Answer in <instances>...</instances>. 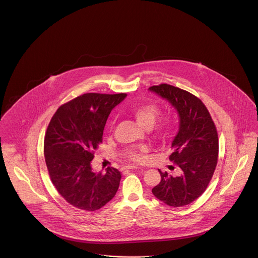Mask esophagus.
Wrapping results in <instances>:
<instances>
[{
    "label": "esophagus",
    "instance_id": "34e87169",
    "mask_svg": "<svg viewBox=\"0 0 258 258\" xmlns=\"http://www.w3.org/2000/svg\"><path fill=\"white\" fill-rule=\"evenodd\" d=\"M137 168H138V166L127 165V166H124V167H123V169H122V170H134V169H137Z\"/></svg>",
    "mask_w": 258,
    "mask_h": 258
}]
</instances>
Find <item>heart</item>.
I'll return each instance as SVG.
<instances>
[{"mask_svg": "<svg viewBox=\"0 0 258 258\" xmlns=\"http://www.w3.org/2000/svg\"><path fill=\"white\" fill-rule=\"evenodd\" d=\"M132 114L136 120V122L144 127H151L154 124L160 114L159 107L155 103H143L134 106L132 109ZM172 130V121L170 119H165L157 127V133L160 135H166L169 134ZM142 152H146L147 148H143ZM127 156L134 161H140L141 156L140 154L135 150L127 151Z\"/></svg>", "mask_w": 258, "mask_h": 258, "instance_id": "1", "label": "heart"}]
</instances>
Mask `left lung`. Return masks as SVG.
Wrapping results in <instances>:
<instances>
[{
    "mask_svg": "<svg viewBox=\"0 0 258 258\" xmlns=\"http://www.w3.org/2000/svg\"><path fill=\"white\" fill-rule=\"evenodd\" d=\"M149 90L166 100L178 114V131L169 159L179 173L172 175L158 170L161 181L152 192L168 206H187L206 191L215 171L219 152L216 126L206 105L191 93L166 83Z\"/></svg>",
    "mask_w": 258,
    "mask_h": 258,
    "instance_id": "1",
    "label": "left lung"
}]
</instances>
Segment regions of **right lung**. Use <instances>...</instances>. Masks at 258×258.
Wrapping results in <instances>:
<instances>
[{"label": "right lung", "mask_w": 258, "mask_h": 258, "mask_svg": "<svg viewBox=\"0 0 258 258\" xmlns=\"http://www.w3.org/2000/svg\"><path fill=\"white\" fill-rule=\"evenodd\" d=\"M126 94L87 93L61 105L48 125L44 155L52 184L71 206L95 211L113 199L121 180L115 168L94 172V152L108 115Z\"/></svg>", "instance_id": "add662e5"}]
</instances>
